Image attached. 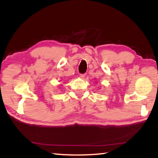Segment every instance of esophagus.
<instances>
[{
    "label": "esophagus",
    "instance_id": "1",
    "mask_svg": "<svg viewBox=\"0 0 158 158\" xmlns=\"http://www.w3.org/2000/svg\"><path fill=\"white\" fill-rule=\"evenodd\" d=\"M85 74H80V78H81V79L85 78Z\"/></svg>",
    "mask_w": 158,
    "mask_h": 158
}]
</instances>
